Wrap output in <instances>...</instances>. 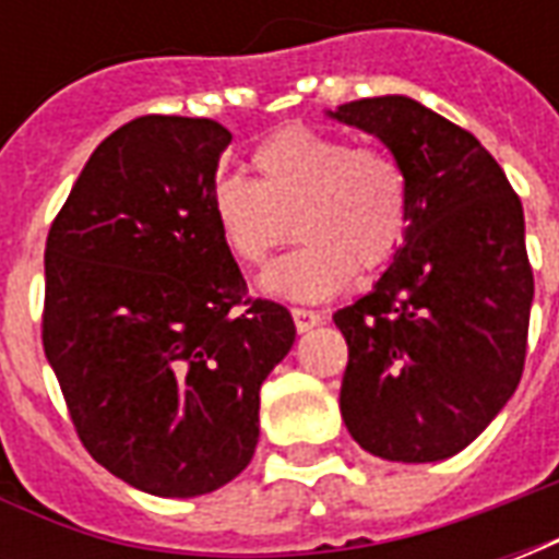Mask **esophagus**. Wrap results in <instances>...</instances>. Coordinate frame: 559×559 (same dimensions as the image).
Returning <instances> with one entry per match:
<instances>
[{
    "mask_svg": "<svg viewBox=\"0 0 559 559\" xmlns=\"http://www.w3.org/2000/svg\"><path fill=\"white\" fill-rule=\"evenodd\" d=\"M293 323L299 332H308V329H314L323 323V314H317V311H308V308H293Z\"/></svg>",
    "mask_w": 559,
    "mask_h": 559,
    "instance_id": "esophagus-1",
    "label": "esophagus"
}]
</instances>
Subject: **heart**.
<instances>
[{
    "mask_svg": "<svg viewBox=\"0 0 559 559\" xmlns=\"http://www.w3.org/2000/svg\"><path fill=\"white\" fill-rule=\"evenodd\" d=\"M257 182L218 173L209 212L233 260L260 266L290 236L302 245L263 272L260 287L290 302L329 299L359 272L399 254L411 227V179L383 146H353L341 134L287 128L254 152Z\"/></svg>",
    "mask_w": 559,
    "mask_h": 559,
    "instance_id": "heart-1",
    "label": "heart"
}]
</instances>
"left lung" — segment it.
<instances>
[{
  "instance_id": "1",
  "label": "left lung",
  "mask_w": 559,
  "mask_h": 559,
  "mask_svg": "<svg viewBox=\"0 0 559 559\" xmlns=\"http://www.w3.org/2000/svg\"><path fill=\"white\" fill-rule=\"evenodd\" d=\"M329 116L374 134L411 179L407 239L374 290L332 317L350 350L341 416L371 455L443 461L491 425L524 371V209L479 140L407 95Z\"/></svg>"
}]
</instances>
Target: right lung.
<instances>
[{"mask_svg": "<svg viewBox=\"0 0 559 559\" xmlns=\"http://www.w3.org/2000/svg\"><path fill=\"white\" fill-rule=\"evenodd\" d=\"M230 131L140 116L92 152L44 248L47 362L102 467L155 497L236 479L260 437V386L296 341L251 299L209 212Z\"/></svg>", "mask_w": 559, "mask_h": 559, "instance_id": "add662e5", "label": "right lung"}]
</instances>
